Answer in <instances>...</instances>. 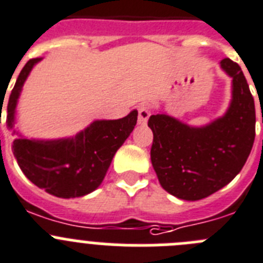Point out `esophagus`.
I'll return each mask as SVG.
<instances>
[{
    "mask_svg": "<svg viewBox=\"0 0 263 263\" xmlns=\"http://www.w3.org/2000/svg\"><path fill=\"white\" fill-rule=\"evenodd\" d=\"M138 123L139 124H145L151 115V108H149V104L147 103H141L138 106Z\"/></svg>",
    "mask_w": 263,
    "mask_h": 263,
    "instance_id": "obj_1",
    "label": "esophagus"
}]
</instances>
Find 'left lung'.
<instances>
[{"label":"left lung","instance_id":"8db88e82","mask_svg":"<svg viewBox=\"0 0 263 263\" xmlns=\"http://www.w3.org/2000/svg\"><path fill=\"white\" fill-rule=\"evenodd\" d=\"M220 65L232 78V100L222 116L201 127L166 114L148 120L154 132L151 161L160 185L181 200H201L229 184L254 143V99L245 75L232 59H222Z\"/></svg>","mask_w":263,"mask_h":263}]
</instances>
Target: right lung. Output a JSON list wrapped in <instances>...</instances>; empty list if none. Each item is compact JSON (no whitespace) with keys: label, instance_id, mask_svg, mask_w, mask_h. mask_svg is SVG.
<instances>
[{"label":"right lung","instance_id":"obj_1","mask_svg":"<svg viewBox=\"0 0 263 263\" xmlns=\"http://www.w3.org/2000/svg\"><path fill=\"white\" fill-rule=\"evenodd\" d=\"M42 58L30 59L17 78L8 103L6 125L18 135L11 144L17 163L33 184L61 198L86 196L102 184L116 151L134 131L138 111L118 120H95L71 138L27 139L14 129L24 83Z\"/></svg>","mask_w":263,"mask_h":263}]
</instances>
